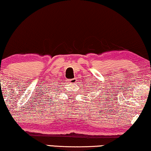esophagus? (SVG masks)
Here are the masks:
<instances>
[{
    "mask_svg": "<svg viewBox=\"0 0 151 151\" xmlns=\"http://www.w3.org/2000/svg\"><path fill=\"white\" fill-rule=\"evenodd\" d=\"M69 82H70L71 83H75L76 82V79H71L70 80H69Z\"/></svg>",
    "mask_w": 151,
    "mask_h": 151,
    "instance_id": "obj_1",
    "label": "esophagus"
}]
</instances>
